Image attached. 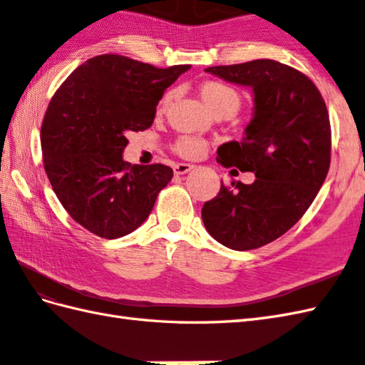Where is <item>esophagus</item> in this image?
I'll return each instance as SVG.
<instances>
[{
	"mask_svg": "<svg viewBox=\"0 0 365 365\" xmlns=\"http://www.w3.org/2000/svg\"><path fill=\"white\" fill-rule=\"evenodd\" d=\"M195 168L192 165H188V163H177V165L174 166V173L177 174V175H180V174H187V173H190V170Z\"/></svg>",
	"mask_w": 365,
	"mask_h": 365,
	"instance_id": "obj_1",
	"label": "esophagus"
}]
</instances>
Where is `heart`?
Listing matches in <instances>:
<instances>
[{"label": "heart", "instance_id": "1", "mask_svg": "<svg viewBox=\"0 0 365 365\" xmlns=\"http://www.w3.org/2000/svg\"><path fill=\"white\" fill-rule=\"evenodd\" d=\"M200 94H202L205 102L210 105L218 114H222V113L235 114L238 111V108L242 106V94H240V91L226 81H221V80L205 81L202 86H200ZM170 97H173V92H166V94L161 97L160 105H158L160 110H165ZM207 147H208V143L202 138L195 136V135H182L175 139L173 149L178 157L187 158V160H195V158L202 157L207 150Z\"/></svg>", "mask_w": 365, "mask_h": 365}]
</instances>
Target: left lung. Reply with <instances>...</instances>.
<instances>
[{
  "instance_id": "1",
  "label": "left lung",
  "mask_w": 365,
  "mask_h": 365,
  "mask_svg": "<svg viewBox=\"0 0 365 365\" xmlns=\"http://www.w3.org/2000/svg\"><path fill=\"white\" fill-rule=\"evenodd\" d=\"M205 72L254 91V118L245 138L222 144L216 161L257 178L230 187L221 182L218 195L202 207L204 226L230 250H257L299 221L328 175L327 103L309 76L273 59L208 67Z\"/></svg>"
}]
</instances>
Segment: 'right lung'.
Returning <instances> with one entry per match:
<instances>
[{"label":"right lung","mask_w":365,"mask_h":365,"mask_svg":"<svg viewBox=\"0 0 365 365\" xmlns=\"http://www.w3.org/2000/svg\"><path fill=\"white\" fill-rule=\"evenodd\" d=\"M188 68L100 54L51 97L41 128L45 173L66 212L94 235L114 240L138 229L173 178L169 166H131L122 152L127 133L152 125L158 100Z\"/></svg>","instance_id":"1"}]
</instances>
